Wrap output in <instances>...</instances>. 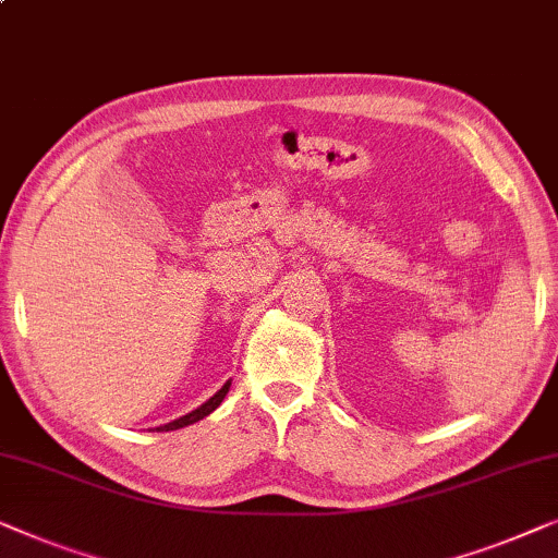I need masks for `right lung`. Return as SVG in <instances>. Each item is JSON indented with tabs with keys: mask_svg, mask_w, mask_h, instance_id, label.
Returning <instances> with one entry per match:
<instances>
[{
	"mask_svg": "<svg viewBox=\"0 0 558 558\" xmlns=\"http://www.w3.org/2000/svg\"><path fill=\"white\" fill-rule=\"evenodd\" d=\"M230 384H232V381H227L225 387L219 389L215 397H209L207 402H204L202 407H197V410H192L190 414H184V417H179V420H174V422H169V425H161V427H156V433H169V429H179V427L194 425V422L204 420V417H207V414H211V412L217 410L219 404H222V399L227 397V391H230Z\"/></svg>",
	"mask_w": 558,
	"mask_h": 558,
	"instance_id": "obj_1",
	"label": "right lung"
}]
</instances>
